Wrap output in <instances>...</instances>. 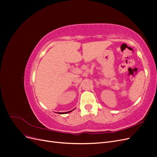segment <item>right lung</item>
<instances>
[{
  "mask_svg": "<svg viewBox=\"0 0 157 157\" xmlns=\"http://www.w3.org/2000/svg\"><path fill=\"white\" fill-rule=\"evenodd\" d=\"M73 110H74V109H73ZM73 110H72V111H73ZM72 111H68V112H65V113H59V114H66V113H71Z\"/></svg>",
  "mask_w": 157,
  "mask_h": 157,
  "instance_id": "right-lung-1",
  "label": "right lung"
}]
</instances>
